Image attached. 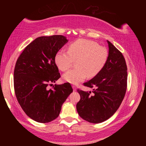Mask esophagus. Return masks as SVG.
Returning a JSON list of instances; mask_svg holds the SVG:
<instances>
[{
	"instance_id": "obj_1",
	"label": "esophagus",
	"mask_w": 146,
	"mask_h": 146,
	"mask_svg": "<svg viewBox=\"0 0 146 146\" xmlns=\"http://www.w3.org/2000/svg\"><path fill=\"white\" fill-rule=\"evenodd\" d=\"M72 88H73V91H76V87L75 86H73Z\"/></svg>"
}]
</instances>
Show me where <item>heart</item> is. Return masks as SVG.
I'll use <instances>...</instances> for the list:
<instances>
[{
    "mask_svg": "<svg viewBox=\"0 0 146 146\" xmlns=\"http://www.w3.org/2000/svg\"><path fill=\"white\" fill-rule=\"evenodd\" d=\"M108 50L95 42L79 39L71 43L68 51H60L55 55V63L59 70L66 71L76 61L75 67L63 75L64 80L78 84L86 76L91 78L102 70L108 58Z\"/></svg>",
    "mask_w": 146,
    "mask_h": 146,
    "instance_id": "1",
    "label": "heart"
}]
</instances>
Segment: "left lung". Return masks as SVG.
I'll return each mask as SVG.
<instances>
[{"label":"left lung","instance_id":"obj_1","mask_svg":"<svg viewBox=\"0 0 146 146\" xmlns=\"http://www.w3.org/2000/svg\"><path fill=\"white\" fill-rule=\"evenodd\" d=\"M109 55L104 66L95 77L84 86L93 91L78 89L80 100L76 104L80 117L97 123L108 120L117 111L127 89V65L122 53L108 40Z\"/></svg>","mask_w":146,"mask_h":146}]
</instances>
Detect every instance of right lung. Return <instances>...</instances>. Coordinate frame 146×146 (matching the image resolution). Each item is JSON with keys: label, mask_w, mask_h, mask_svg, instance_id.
Here are the masks:
<instances>
[{"label": "right lung", "mask_w": 146, "mask_h": 146, "mask_svg": "<svg viewBox=\"0 0 146 146\" xmlns=\"http://www.w3.org/2000/svg\"><path fill=\"white\" fill-rule=\"evenodd\" d=\"M66 36H40L24 49L14 70V90L17 99L26 114L40 123L58 117L62 105L73 92L70 83L48 86L60 77L55 55L68 42Z\"/></svg>", "instance_id": "right-lung-1"}]
</instances>
